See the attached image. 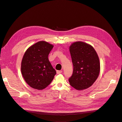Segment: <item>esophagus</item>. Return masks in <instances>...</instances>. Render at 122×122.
Returning <instances> with one entry per match:
<instances>
[{
	"label": "esophagus",
	"instance_id": "esophagus-1",
	"mask_svg": "<svg viewBox=\"0 0 122 122\" xmlns=\"http://www.w3.org/2000/svg\"><path fill=\"white\" fill-rule=\"evenodd\" d=\"M62 71H61V70H58V71H57V74H60L62 73Z\"/></svg>",
	"mask_w": 122,
	"mask_h": 122
}]
</instances>
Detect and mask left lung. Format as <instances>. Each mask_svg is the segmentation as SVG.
I'll list each match as a JSON object with an SVG mask.
<instances>
[{
    "mask_svg": "<svg viewBox=\"0 0 122 122\" xmlns=\"http://www.w3.org/2000/svg\"><path fill=\"white\" fill-rule=\"evenodd\" d=\"M73 72L69 79L70 84L77 90L90 87L97 79L100 62L97 54L91 45L77 41L70 46Z\"/></svg>",
    "mask_w": 122,
    "mask_h": 122,
    "instance_id": "1",
    "label": "left lung"
}]
</instances>
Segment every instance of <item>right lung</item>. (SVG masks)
I'll return each instance as SVG.
<instances>
[{
	"label": "right lung",
	"mask_w": 122,
	"mask_h": 122,
	"mask_svg": "<svg viewBox=\"0 0 122 122\" xmlns=\"http://www.w3.org/2000/svg\"><path fill=\"white\" fill-rule=\"evenodd\" d=\"M53 47L46 41H39L30 47L24 54L21 72L25 82L33 88L43 89L54 79L56 72L48 57Z\"/></svg>",
	"instance_id": "obj_1"
}]
</instances>
